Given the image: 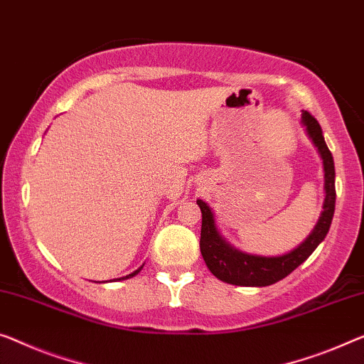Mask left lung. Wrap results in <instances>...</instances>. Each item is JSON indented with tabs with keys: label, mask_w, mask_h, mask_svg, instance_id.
<instances>
[{
	"label": "left lung",
	"mask_w": 364,
	"mask_h": 364,
	"mask_svg": "<svg viewBox=\"0 0 364 364\" xmlns=\"http://www.w3.org/2000/svg\"><path fill=\"white\" fill-rule=\"evenodd\" d=\"M301 124L306 129L307 137L312 140L314 147L317 149L323 165V205L316 227L301 245L294 250L287 252L278 257H262V255L245 253L232 247L217 229L215 217L213 209L198 199L196 203L203 213V227H200V255L210 273L217 279L235 286H252L263 287L274 284L292 273L299 264L311 257L312 252L321 245V242L327 237V232L332 224L335 213V165L333 156L325 144L322 127L307 111L302 112Z\"/></svg>",
	"instance_id": "8db88e82"
}]
</instances>
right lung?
Here are the masks:
<instances>
[{
    "instance_id": "right-lung-1",
    "label": "right lung",
    "mask_w": 364,
    "mask_h": 364,
    "mask_svg": "<svg viewBox=\"0 0 364 364\" xmlns=\"http://www.w3.org/2000/svg\"><path fill=\"white\" fill-rule=\"evenodd\" d=\"M142 268H144V264H142V267H140L139 269H135L134 273H130V274H127V276H124V278H119V281H121V279H127V278H132V276H135L137 273H140V269H142Z\"/></svg>"
}]
</instances>
